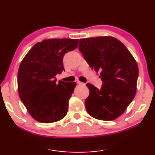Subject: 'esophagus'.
<instances>
[{
  "mask_svg": "<svg viewBox=\"0 0 155 155\" xmlns=\"http://www.w3.org/2000/svg\"><path fill=\"white\" fill-rule=\"evenodd\" d=\"M77 84L79 85V86H82V85H85V84H84V83L81 82V81H77Z\"/></svg>",
  "mask_w": 155,
  "mask_h": 155,
  "instance_id": "1",
  "label": "esophagus"
}]
</instances>
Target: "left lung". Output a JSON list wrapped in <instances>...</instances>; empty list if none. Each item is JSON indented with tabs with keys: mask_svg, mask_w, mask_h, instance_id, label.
<instances>
[{
	"mask_svg": "<svg viewBox=\"0 0 155 155\" xmlns=\"http://www.w3.org/2000/svg\"><path fill=\"white\" fill-rule=\"evenodd\" d=\"M78 50L89 66L100 71L101 88L86 84L87 112L95 119L112 121L123 114L136 93L138 67L131 53L112 36L81 38Z\"/></svg>",
	"mask_w": 155,
	"mask_h": 155,
	"instance_id": "left-lung-1",
	"label": "left lung"
}]
</instances>
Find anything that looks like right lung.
<instances>
[{"mask_svg": "<svg viewBox=\"0 0 155 155\" xmlns=\"http://www.w3.org/2000/svg\"><path fill=\"white\" fill-rule=\"evenodd\" d=\"M78 39H47L35 44L21 61L17 74L19 97L30 115L41 123L66 116L76 82L59 81L64 71L63 58L77 48Z\"/></svg>", "mask_w": 155, "mask_h": 155, "instance_id": "obj_1", "label": "right lung"}]
</instances>
